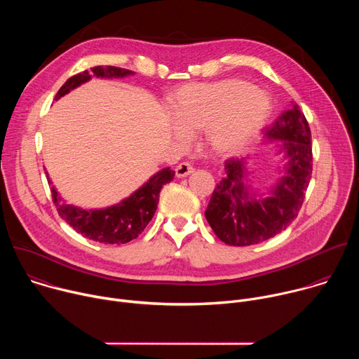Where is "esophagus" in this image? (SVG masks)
I'll list each match as a JSON object with an SVG mask.
<instances>
[{"label": "esophagus", "mask_w": 359, "mask_h": 359, "mask_svg": "<svg viewBox=\"0 0 359 359\" xmlns=\"http://www.w3.org/2000/svg\"><path fill=\"white\" fill-rule=\"evenodd\" d=\"M193 166H191V163H189V162H182L180 165H177L176 166V176L177 177H186V176H189L190 173H193Z\"/></svg>", "instance_id": "1"}]
</instances>
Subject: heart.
I'll use <instances>...</instances> for the list:
<instances>
[{"label":"heart","instance_id":"1","mask_svg":"<svg viewBox=\"0 0 359 359\" xmlns=\"http://www.w3.org/2000/svg\"><path fill=\"white\" fill-rule=\"evenodd\" d=\"M172 109L179 136L204 130L208 146L216 155L227 156L264 126L270 100L245 81L224 79L179 88Z\"/></svg>","mask_w":359,"mask_h":359}]
</instances>
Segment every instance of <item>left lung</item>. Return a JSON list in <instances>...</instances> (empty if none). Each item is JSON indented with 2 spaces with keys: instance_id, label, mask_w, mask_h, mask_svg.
I'll return each instance as SVG.
<instances>
[{
  "instance_id": "8db88e82",
  "label": "left lung",
  "mask_w": 359,
  "mask_h": 359,
  "mask_svg": "<svg viewBox=\"0 0 359 359\" xmlns=\"http://www.w3.org/2000/svg\"><path fill=\"white\" fill-rule=\"evenodd\" d=\"M264 136L280 142V153L287 159L284 176L267 194L259 193L247 183V158L226 161V176L204 212L215 234L226 244L263 243L285 230L302 206L313 173V146L309 122L299 107L291 102V108L266 128Z\"/></svg>"
}]
</instances>
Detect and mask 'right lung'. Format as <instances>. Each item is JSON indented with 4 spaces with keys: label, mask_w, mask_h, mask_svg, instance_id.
<instances>
[{
    "label": "right lung",
    "mask_w": 359,
    "mask_h": 359,
    "mask_svg": "<svg viewBox=\"0 0 359 359\" xmlns=\"http://www.w3.org/2000/svg\"><path fill=\"white\" fill-rule=\"evenodd\" d=\"M135 72L118 67H93L90 72L83 71L78 75L71 76L55 95V100L69 93L72 89L88 82L92 76L96 78H125ZM175 172L170 168L159 170L153 175L142 187H139L129 197L121 203L114 204L107 209L85 210L67 204L62 196L57 191L55 186H50L53 200L58 215L79 234L83 237L105 243V244H125L136 238L155 215L159 203V194L162 187L172 182ZM48 183L53 184L46 176Z\"/></svg>",
    "instance_id": "1"
}]
</instances>
